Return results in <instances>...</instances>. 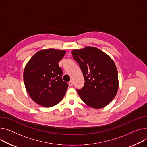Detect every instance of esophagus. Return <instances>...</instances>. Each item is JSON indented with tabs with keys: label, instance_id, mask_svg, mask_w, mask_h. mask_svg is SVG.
Returning a JSON list of instances; mask_svg holds the SVG:
<instances>
[{
	"label": "esophagus",
	"instance_id": "obj_1",
	"mask_svg": "<svg viewBox=\"0 0 147 147\" xmlns=\"http://www.w3.org/2000/svg\"><path fill=\"white\" fill-rule=\"evenodd\" d=\"M68 84H69L70 86H71L73 84V80H70L69 82H68Z\"/></svg>",
	"mask_w": 147,
	"mask_h": 147
}]
</instances>
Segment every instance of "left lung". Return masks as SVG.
Segmentation results:
<instances>
[{"instance_id":"8db88e82","label":"left lung","mask_w":147,"mask_h":147,"mask_svg":"<svg viewBox=\"0 0 147 147\" xmlns=\"http://www.w3.org/2000/svg\"><path fill=\"white\" fill-rule=\"evenodd\" d=\"M82 71L84 86L76 89L82 100L93 108L108 105L118 90V75L112 58L96 47H86L72 52Z\"/></svg>"}]
</instances>
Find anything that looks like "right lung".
Instances as JSON below:
<instances>
[{"instance_id":"right-lung-1","label":"right lung","mask_w":147,"mask_h":147,"mask_svg":"<svg viewBox=\"0 0 147 147\" xmlns=\"http://www.w3.org/2000/svg\"><path fill=\"white\" fill-rule=\"evenodd\" d=\"M64 50L50 48L35 53L26 64L24 72L26 90L31 98L44 107H52L64 97L68 84L62 79L58 65Z\"/></svg>"}]
</instances>
